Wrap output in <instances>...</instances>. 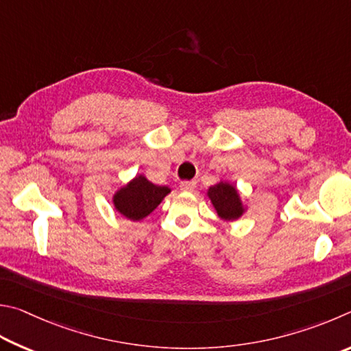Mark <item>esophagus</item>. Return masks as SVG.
I'll return each instance as SVG.
<instances>
[{"instance_id": "34e87169", "label": "esophagus", "mask_w": 351, "mask_h": 351, "mask_svg": "<svg viewBox=\"0 0 351 351\" xmlns=\"http://www.w3.org/2000/svg\"><path fill=\"white\" fill-rule=\"evenodd\" d=\"M180 188L183 189V191H193V189L195 188V182L193 180V182H182L180 183Z\"/></svg>"}]
</instances>
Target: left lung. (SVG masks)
I'll return each instance as SVG.
<instances>
[{"mask_svg":"<svg viewBox=\"0 0 351 351\" xmlns=\"http://www.w3.org/2000/svg\"><path fill=\"white\" fill-rule=\"evenodd\" d=\"M208 197H210L214 210L217 211V216L222 220H226V222L237 220L245 213L241 195H239L236 186L231 185L230 182L222 180L217 185L210 186Z\"/></svg>","mask_w":351,"mask_h":351,"instance_id":"1","label":"left lung"}]
</instances>
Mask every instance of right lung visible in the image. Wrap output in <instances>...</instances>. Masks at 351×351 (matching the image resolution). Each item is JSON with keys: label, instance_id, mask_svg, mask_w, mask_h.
I'll use <instances>...</instances> for the list:
<instances>
[{"label": "right lung", "instance_id": "add662e5", "mask_svg": "<svg viewBox=\"0 0 351 351\" xmlns=\"http://www.w3.org/2000/svg\"><path fill=\"white\" fill-rule=\"evenodd\" d=\"M169 193L171 188L154 185L145 176L140 174L134 177L128 185L121 186L114 194L112 202L115 210L121 216L138 222V220L149 216Z\"/></svg>", "mask_w": 351, "mask_h": 351}]
</instances>
